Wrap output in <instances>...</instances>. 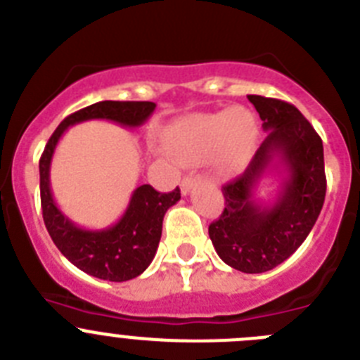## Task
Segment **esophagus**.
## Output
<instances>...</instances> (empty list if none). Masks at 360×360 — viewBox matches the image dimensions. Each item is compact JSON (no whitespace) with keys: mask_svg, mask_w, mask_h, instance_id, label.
<instances>
[{"mask_svg":"<svg viewBox=\"0 0 360 360\" xmlns=\"http://www.w3.org/2000/svg\"><path fill=\"white\" fill-rule=\"evenodd\" d=\"M198 184V178L196 176H186L182 180V186H180V189H182L184 194H189L191 191L194 189V186Z\"/></svg>","mask_w":360,"mask_h":360,"instance_id":"esophagus-1","label":"esophagus"}]
</instances>
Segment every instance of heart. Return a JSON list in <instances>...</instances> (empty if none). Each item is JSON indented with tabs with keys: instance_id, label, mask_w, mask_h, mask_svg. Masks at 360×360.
I'll return each mask as SVG.
<instances>
[{
	"instance_id": "b5f03b06",
	"label": "heart",
	"mask_w": 360,
	"mask_h": 360,
	"mask_svg": "<svg viewBox=\"0 0 360 360\" xmlns=\"http://www.w3.org/2000/svg\"><path fill=\"white\" fill-rule=\"evenodd\" d=\"M260 139V124L250 108H223L187 115L167 128L166 150L187 166L210 162L219 174H233L252 160Z\"/></svg>"
}]
</instances>
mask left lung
Segmentation results:
<instances>
[{"label": "left lung", "instance_id": "obj_1", "mask_svg": "<svg viewBox=\"0 0 360 360\" xmlns=\"http://www.w3.org/2000/svg\"><path fill=\"white\" fill-rule=\"evenodd\" d=\"M268 131L246 171L223 187L225 210L210 223L216 253L230 268L264 273L289 259L307 239L326 193L321 137L302 112L275 98L248 96ZM269 172L281 179L271 204L255 196Z\"/></svg>", "mask_w": 360, "mask_h": 360}]
</instances>
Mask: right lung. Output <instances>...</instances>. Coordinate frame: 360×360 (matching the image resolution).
Wrapping results in <instances>:
<instances>
[{"mask_svg":"<svg viewBox=\"0 0 360 360\" xmlns=\"http://www.w3.org/2000/svg\"><path fill=\"white\" fill-rule=\"evenodd\" d=\"M157 105L153 101H98L68 115L49 137L41 160V205L44 225L62 255L78 269L108 282H127L139 276L157 253L167 209L180 200V189L158 193L144 184L131 193L130 203L117 223L89 230L69 219L53 200L49 186L51 158L69 127L91 120H105L124 128L146 123Z\"/></svg>","mask_w":360,"mask_h":360,"instance_id":"right-lung-1","label":"right lung"}]
</instances>
